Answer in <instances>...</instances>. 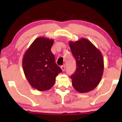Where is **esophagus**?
<instances>
[{"mask_svg": "<svg viewBox=\"0 0 122 122\" xmlns=\"http://www.w3.org/2000/svg\"><path fill=\"white\" fill-rule=\"evenodd\" d=\"M61 69H62V70L63 71H64L65 70V65H64L61 66Z\"/></svg>", "mask_w": 122, "mask_h": 122, "instance_id": "esophagus-1", "label": "esophagus"}]
</instances>
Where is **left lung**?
I'll return each mask as SVG.
<instances>
[{
    "mask_svg": "<svg viewBox=\"0 0 122 122\" xmlns=\"http://www.w3.org/2000/svg\"><path fill=\"white\" fill-rule=\"evenodd\" d=\"M69 46L76 64V70L71 76L72 86L80 93L93 90L101 81L104 71L102 53L85 38L70 41Z\"/></svg>",
    "mask_w": 122,
    "mask_h": 122,
    "instance_id": "8db88e82",
    "label": "left lung"
}]
</instances>
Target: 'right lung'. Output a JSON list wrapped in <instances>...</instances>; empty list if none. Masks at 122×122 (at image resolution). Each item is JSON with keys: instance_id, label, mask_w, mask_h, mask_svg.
Wrapping results in <instances>:
<instances>
[{"instance_id": "right-lung-1", "label": "right lung", "mask_w": 122, "mask_h": 122, "mask_svg": "<svg viewBox=\"0 0 122 122\" xmlns=\"http://www.w3.org/2000/svg\"><path fill=\"white\" fill-rule=\"evenodd\" d=\"M53 39L36 38L25 53L22 67L25 75L34 88L40 91L50 89L62 70L55 62L52 53Z\"/></svg>"}]
</instances>
